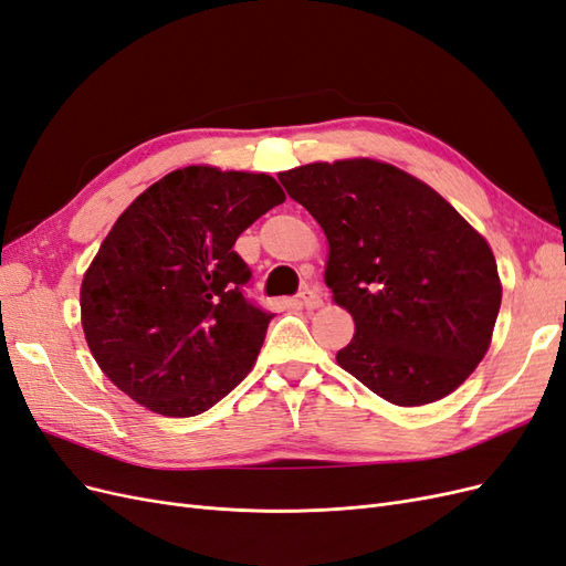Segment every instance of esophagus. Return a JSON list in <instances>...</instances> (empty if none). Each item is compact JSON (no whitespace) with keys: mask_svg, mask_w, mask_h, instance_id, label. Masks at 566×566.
<instances>
[{"mask_svg":"<svg viewBox=\"0 0 566 566\" xmlns=\"http://www.w3.org/2000/svg\"><path fill=\"white\" fill-rule=\"evenodd\" d=\"M297 304L302 306V310H318V306H323V300H321V295L316 293V290L304 287L302 293H300V297H297Z\"/></svg>","mask_w":566,"mask_h":566,"instance_id":"34e87169","label":"esophagus"}]
</instances>
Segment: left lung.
Segmentation results:
<instances>
[{"label": "left lung", "instance_id": "1", "mask_svg": "<svg viewBox=\"0 0 566 566\" xmlns=\"http://www.w3.org/2000/svg\"><path fill=\"white\" fill-rule=\"evenodd\" d=\"M279 179L328 238L323 279L356 328L339 368L394 406L449 397L489 352L501 310L486 238L389 163H310Z\"/></svg>", "mask_w": 566, "mask_h": 566}]
</instances>
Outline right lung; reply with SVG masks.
Listing matches in <instances>:
<instances>
[{
  "instance_id": "right-lung-1",
  "label": "right lung",
  "mask_w": 566,
  "mask_h": 566,
  "mask_svg": "<svg viewBox=\"0 0 566 566\" xmlns=\"http://www.w3.org/2000/svg\"><path fill=\"white\" fill-rule=\"evenodd\" d=\"M283 200L269 175L188 165L117 217L80 285L84 339L117 389L191 418L245 378L271 314L243 297L233 245Z\"/></svg>"
}]
</instances>
